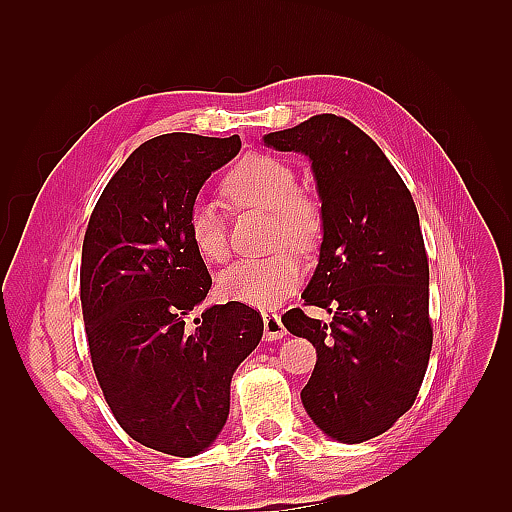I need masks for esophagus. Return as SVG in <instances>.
<instances>
[{"instance_id": "34e87169", "label": "esophagus", "mask_w": 512, "mask_h": 512, "mask_svg": "<svg viewBox=\"0 0 512 512\" xmlns=\"http://www.w3.org/2000/svg\"><path fill=\"white\" fill-rule=\"evenodd\" d=\"M262 322H265V337L269 339V342H273V339L286 337V327L282 324V318L277 314L265 312V314H262Z\"/></svg>"}]
</instances>
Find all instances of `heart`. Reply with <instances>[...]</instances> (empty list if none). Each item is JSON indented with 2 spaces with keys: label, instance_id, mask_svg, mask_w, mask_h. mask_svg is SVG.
Wrapping results in <instances>:
<instances>
[{
  "label": "heart",
  "instance_id": "b5f03b06",
  "mask_svg": "<svg viewBox=\"0 0 512 512\" xmlns=\"http://www.w3.org/2000/svg\"><path fill=\"white\" fill-rule=\"evenodd\" d=\"M222 190L235 207L271 215L273 243H288L299 252H312L320 243L324 232L320 203L299 190L297 173L288 162L269 153H250L230 168ZM188 237L205 260L224 262L228 258L226 226L213 205H194L188 218ZM301 273L299 258L288 247H280L265 258L228 267L218 286L230 301L273 307L299 286Z\"/></svg>",
  "mask_w": 512,
  "mask_h": 512
}]
</instances>
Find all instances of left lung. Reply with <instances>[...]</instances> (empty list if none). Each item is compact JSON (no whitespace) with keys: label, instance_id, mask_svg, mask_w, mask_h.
<instances>
[{"label":"left lung","instance_id":"obj_1","mask_svg":"<svg viewBox=\"0 0 512 512\" xmlns=\"http://www.w3.org/2000/svg\"><path fill=\"white\" fill-rule=\"evenodd\" d=\"M262 141L309 158L322 203L318 267L301 299L333 320L299 307L282 316L318 354L303 408L333 440L359 444L412 408L429 363V265L414 200L382 149L344 117H309Z\"/></svg>","mask_w":512,"mask_h":512}]
</instances>
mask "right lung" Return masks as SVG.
Here are the masks:
<instances>
[{
  "label": "right lung",
  "mask_w": 512,
  "mask_h": 512,
  "mask_svg": "<svg viewBox=\"0 0 512 512\" xmlns=\"http://www.w3.org/2000/svg\"><path fill=\"white\" fill-rule=\"evenodd\" d=\"M241 138L164 134L143 143L104 188L83 241L81 305L96 378L128 436L194 457L228 418L230 380L262 337L239 301L190 312L211 275L188 237L196 196Z\"/></svg>",
  "instance_id": "1"
}]
</instances>
